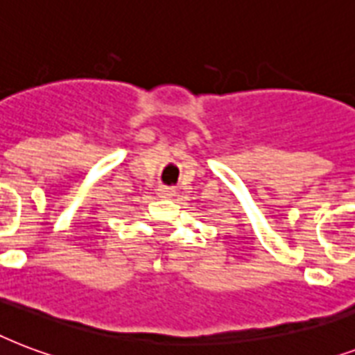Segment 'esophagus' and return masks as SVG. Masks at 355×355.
I'll return each mask as SVG.
<instances>
[{
    "instance_id": "esophagus-1",
    "label": "esophagus",
    "mask_w": 355,
    "mask_h": 355,
    "mask_svg": "<svg viewBox=\"0 0 355 355\" xmlns=\"http://www.w3.org/2000/svg\"><path fill=\"white\" fill-rule=\"evenodd\" d=\"M159 196L172 198L174 196V189H172V187H161V189H159Z\"/></svg>"
}]
</instances>
